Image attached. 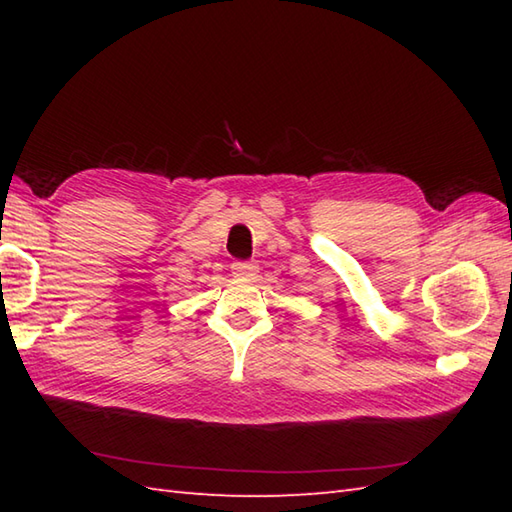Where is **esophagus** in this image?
Returning <instances> with one entry per match:
<instances>
[{
  "instance_id": "obj_1",
  "label": "esophagus",
  "mask_w": 512,
  "mask_h": 512,
  "mask_svg": "<svg viewBox=\"0 0 512 512\" xmlns=\"http://www.w3.org/2000/svg\"><path fill=\"white\" fill-rule=\"evenodd\" d=\"M233 275L242 279H253L257 275V266L253 262H233Z\"/></svg>"
}]
</instances>
